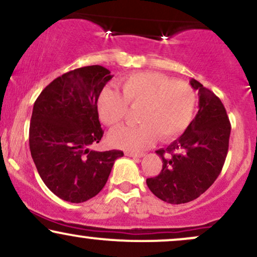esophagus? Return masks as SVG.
I'll list each match as a JSON object with an SVG mask.
<instances>
[{"label": "esophagus", "mask_w": 257, "mask_h": 257, "mask_svg": "<svg viewBox=\"0 0 257 257\" xmlns=\"http://www.w3.org/2000/svg\"><path fill=\"white\" fill-rule=\"evenodd\" d=\"M124 155L128 156V157H134V158H141L144 156L143 153H135V152H132V151H125Z\"/></svg>", "instance_id": "obj_1"}]
</instances>
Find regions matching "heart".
<instances>
[{"mask_svg": "<svg viewBox=\"0 0 257 257\" xmlns=\"http://www.w3.org/2000/svg\"><path fill=\"white\" fill-rule=\"evenodd\" d=\"M123 95L106 87L96 99L99 118L108 126H117L131 108H140L141 124L122 126L108 135L113 146L140 152L156 140H170L181 135L191 124L197 105L196 91L187 82L174 81L157 72H138L123 81Z\"/></svg>", "mask_w": 257, "mask_h": 257, "instance_id": "1", "label": "heart"}]
</instances>
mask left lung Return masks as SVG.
Wrapping results in <instances>:
<instances>
[{"mask_svg": "<svg viewBox=\"0 0 257 257\" xmlns=\"http://www.w3.org/2000/svg\"><path fill=\"white\" fill-rule=\"evenodd\" d=\"M190 83L198 90V113L181 137L156 151L163 167L146 180L151 192L170 204L188 203L204 193L220 175L228 151L231 123L225 106L198 81Z\"/></svg>", "mask_w": 257, "mask_h": 257, "instance_id": "8db88e82", "label": "left lung"}]
</instances>
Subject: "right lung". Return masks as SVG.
Wrapping results in <instances>:
<instances>
[{"label": "right lung", "mask_w": 257, "mask_h": 257, "mask_svg": "<svg viewBox=\"0 0 257 257\" xmlns=\"http://www.w3.org/2000/svg\"><path fill=\"white\" fill-rule=\"evenodd\" d=\"M100 65L79 67L55 78L34 104L29 144L31 157L47 187L59 198L83 203L104 188L123 152H99L101 140L96 99L112 78Z\"/></svg>", "instance_id": "1"}]
</instances>
